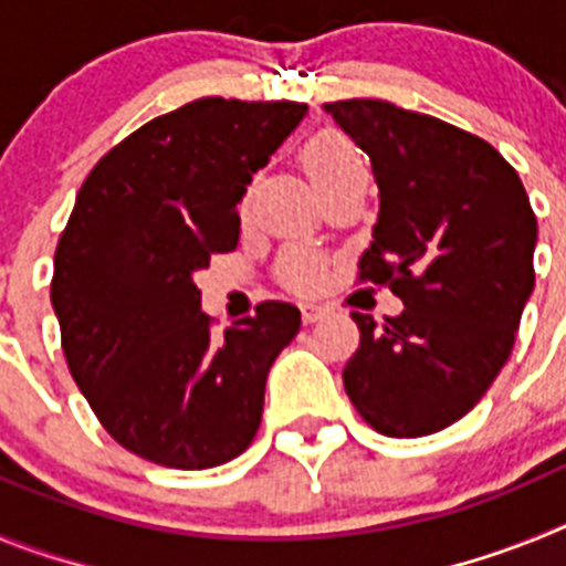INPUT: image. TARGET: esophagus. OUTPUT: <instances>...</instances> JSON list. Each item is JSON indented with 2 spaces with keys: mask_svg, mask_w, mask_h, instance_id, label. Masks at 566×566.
<instances>
[{
  "mask_svg": "<svg viewBox=\"0 0 566 566\" xmlns=\"http://www.w3.org/2000/svg\"><path fill=\"white\" fill-rule=\"evenodd\" d=\"M328 314L326 306H319V303H303V323H317Z\"/></svg>",
  "mask_w": 566,
  "mask_h": 566,
  "instance_id": "1",
  "label": "esophagus"
}]
</instances>
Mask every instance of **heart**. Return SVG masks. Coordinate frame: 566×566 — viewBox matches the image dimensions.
I'll list each match as a JSON object with an SVG mask.
<instances>
[{
    "label": "heart",
    "instance_id": "heart-1",
    "mask_svg": "<svg viewBox=\"0 0 566 566\" xmlns=\"http://www.w3.org/2000/svg\"><path fill=\"white\" fill-rule=\"evenodd\" d=\"M300 164L319 192H326L328 187L343 181L345 175L365 169L357 147L337 129H319L312 138H306L300 147ZM280 277L297 292H312L326 280V263L308 249H286L280 258Z\"/></svg>",
    "mask_w": 566,
    "mask_h": 566
}]
</instances>
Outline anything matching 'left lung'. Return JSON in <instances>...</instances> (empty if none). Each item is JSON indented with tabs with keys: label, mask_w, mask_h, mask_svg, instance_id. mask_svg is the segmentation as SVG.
I'll return each instance as SVG.
<instances>
[{
	"label": "left lung",
	"mask_w": 566,
	"mask_h": 566,
	"mask_svg": "<svg viewBox=\"0 0 566 566\" xmlns=\"http://www.w3.org/2000/svg\"><path fill=\"white\" fill-rule=\"evenodd\" d=\"M368 153L379 187L359 283L388 286L405 312H352L359 348L345 394L377 433H437L488 394L536 286V212L522 178L484 138L379 98L328 102Z\"/></svg>",
	"instance_id": "1"
}]
</instances>
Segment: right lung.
Here are the masks:
<instances>
[{
    "label": "right lung",
    "mask_w": 566,
    "mask_h": 566,
    "mask_svg": "<svg viewBox=\"0 0 566 566\" xmlns=\"http://www.w3.org/2000/svg\"><path fill=\"white\" fill-rule=\"evenodd\" d=\"M303 115L300 102L195 98L115 144L78 189L50 303L78 391L135 457L207 470L258 433L300 308L266 300L214 334L192 277L238 247V201Z\"/></svg>",
    "instance_id": "add662e5"
}]
</instances>
